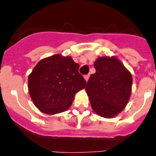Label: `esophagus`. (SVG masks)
<instances>
[{
  "label": "esophagus",
  "instance_id": "esophagus-1",
  "mask_svg": "<svg viewBox=\"0 0 156 156\" xmlns=\"http://www.w3.org/2000/svg\"><path fill=\"white\" fill-rule=\"evenodd\" d=\"M89 77H90V74H87V75L84 76V79L86 81H88L89 80Z\"/></svg>",
  "mask_w": 156,
  "mask_h": 156
}]
</instances>
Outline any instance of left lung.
<instances>
[{"mask_svg":"<svg viewBox=\"0 0 156 156\" xmlns=\"http://www.w3.org/2000/svg\"><path fill=\"white\" fill-rule=\"evenodd\" d=\"M86 90L94 111L105 118L119 113L128 102L132 87V76L116 58L101 57L94 63Z\"/></svg>","mask_w":156,"mask_h":156,"instance_id":"obj_1","label":"left lung"}]
</instances>
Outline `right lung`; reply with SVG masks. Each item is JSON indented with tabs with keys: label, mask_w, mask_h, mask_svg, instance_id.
Instances as JSON below:
<instances>
[{
	"label": "right lung",
	"mask_w": 156,
	"mask_h": 156,
	"mask_svg": "<svg viewBox=\"0 0 156 156\" xmlns=\"http://www.w3.org/2000/svg\"><path fill=\"white\" fill-rule=\"evenodd\" d=\"M79 67L71 57L61 55L37 63L28 79L29 92L36 107L50 115L68 109L75 94L87 84Z\"/></svg>",
	"instance_id": "1"
}]
</instances>
